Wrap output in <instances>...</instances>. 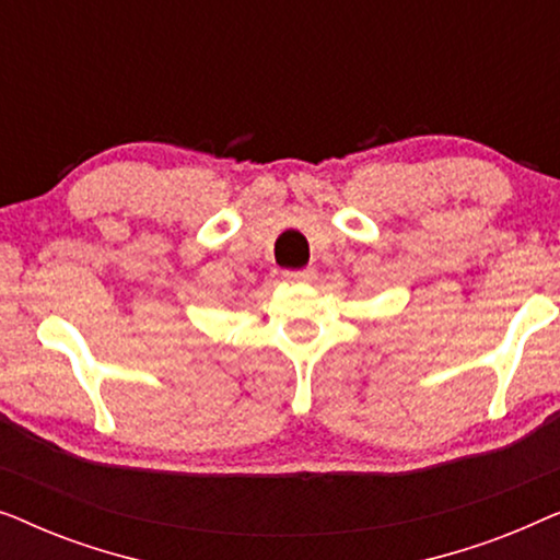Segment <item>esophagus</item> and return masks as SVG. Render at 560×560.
Masks as SVG:
<instances>
[{"instance_id":"1","label":"esophagus","mask_w":560,"mask_h":560,"mask_svg":"<svg viewBox=\"0 0 560 560\" xmlns=\"http://www.w3.org/2000/svg\"><path fill=\"white\" fill-rule=\"evenodd\" d=\"M285 278H288L290 282H311L313 278H316V270H313V267H305V270L285 272Z\"/></svg>"}]
</instances>
